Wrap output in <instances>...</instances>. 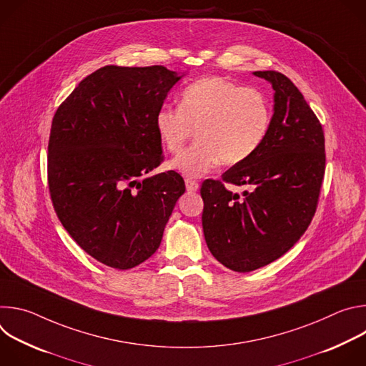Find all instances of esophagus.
Returning a JSON list of instances; mask_svg holds the SVG:
<instances>
[{
	"label": "esophagus",
	"instance_id": "obj_1",
	"mask_svg": "<svg viewBox=\"0 0 366 366\" xmlns=\"http://www.w3.org/2000/svg\"><path fill=\"white\" fill-rule=\"evenodd\" d=\"M185 188H187V191H197L199 188V184L197 181H194V179L187 178L185 179Z\"/></svg>",
	"mask_w": 366,
	"mask_h": 366
}]
</instances>
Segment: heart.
Segmentation results:
<instances>
[{
  "label": "heart",
  "instance_id": "heart-1",
  "mask_svg": "<svg viewBox=\"0 0 366 366\" xmlns=\"http://www.w3.org/2000/svg\"><path fill=\"white\" fill-rule=\"evenodd\" d=\"M271 120L264 92L207 76L182 89L178 109L161 107L154 127L171 153H178L194 130L197 140L175 156L169 168L187 178H201L220 162L233 167L247 161L265 142Z\"/></svg>",
  "mask_w": 366,
  "mask_h": 366
}]
</instances>
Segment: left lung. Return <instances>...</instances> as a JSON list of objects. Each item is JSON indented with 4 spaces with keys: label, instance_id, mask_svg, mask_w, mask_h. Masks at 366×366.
I'll return each instance as SVG.
<instances>
[{
    "label": "left lung",
    "instance_id": "8db88e82",
    "mask_svg": "<svg viewBox=\"0 0 366 366\" xmlns=\"http://www.w3.org/2000/svg\"><path fill=\"white\" fill-rule=\"evenodd\" d=\"M253 74L275 91L268 136L247 161L201 185L207 246L236 272L274 262L300 240L316 214L326 171L322 123L298 88L275 71ZM226 183L247 191L234 194Z\"/></svg>",
    "mask_w": 366,
    "mask_h": 366
}]
</instances>
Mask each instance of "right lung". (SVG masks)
Here are the masks:
<instances>
[{"label": "right lung", "mask_w": 366, "mask_h": 366, "mask_svg": "<svg viewBox=\"0 0 366 366\" xmlns=\"http://www.w3.org/2000/svg\"><path fill=\"white\" fill-rule=\"evenodd\" d=\"M181 79L162 65H107L58 107L47 144L51 204L71 237L98 262L130 269L159 247L185 184L164 162L154 116Z\"/></svg>", "instance_id": "1"}]
</instances>
